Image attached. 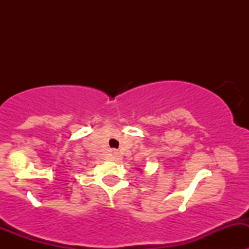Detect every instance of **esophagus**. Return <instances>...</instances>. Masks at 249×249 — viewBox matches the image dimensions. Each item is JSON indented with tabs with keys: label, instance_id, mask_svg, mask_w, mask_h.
<instances>
[{
	"label": "esophagus",
	"instance_id": "34e87169",
	"mask_svg": "<svg viewBox=\"0 0 249 249\" xmlns=\"http://www.w3.org/2000/svg\"><path fill=\"white\" fill-rule=\"evenodd\" d=\"M112 158H113V160H118V159H119V153L113 152L112 153Z\"/></svg>",
	"mask_w": 249,
	"mask_h": 249
}]
</instances>
